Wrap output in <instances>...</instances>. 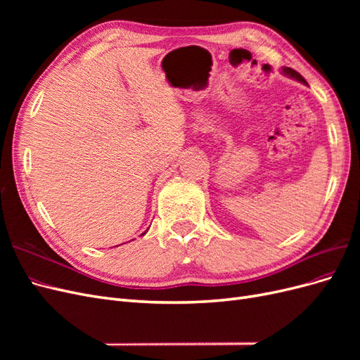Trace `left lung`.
Returning <instances> with one entry per match:
<instances>
[{"instance_id":"obj_1","label":"left lung","mask_w":360,"mask_h":360,"mask_svg":"<svg viewBox=\"0 0 360 360\" xmlns=\"http://www.w3.org/2000/svg\"><path fill=\"white\" fill-rule=\"evenodd\" d=\"M281 72L284 73V75H287L288 78L296 79V81H299V82H302V84H307V81L303 79V76H302L300 73H297L296 70H292V69H290V68H282V70H281Z\"/></svg>"}]
</instances>
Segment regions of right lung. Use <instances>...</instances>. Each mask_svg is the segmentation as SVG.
<instances>
[{
  "label": "right lung",
  "instance_id": "add662e5",
  "mask_svg": "<svg viewBox=\"0 0 360 360\" xmlns=\"http://www.w3.org/2000/svg\"><path fill=\"white\" fill-rule=\"evenodd\" d=\"M146 233H147V231H144V233H143V234H141V236H144V234H146Z\"/></svg>",
  "mask_w": 360,
  "mask_h": 360
}]
</instances>
